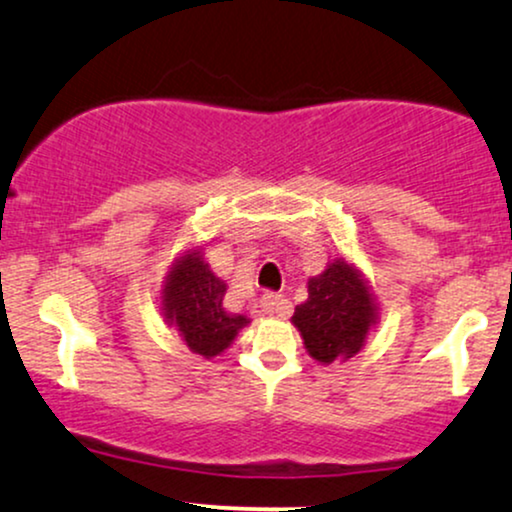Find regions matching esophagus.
<instances>
[{
    "label": "esophagus",
    "mask_w": 512,
    "mask_h": 512,
    "mask_svg": "<svg viewBox=\"0 0 512 512\" xmlns=\"http://www.w3.org/2000/svg\"><path fill=\"white\" fill-rule=\"evenodd\" d=\"M260 307L264 315H288L291 312V303L279 293H264Z\"/></svg>",
    "instance_id": "obj_1"
}]
</instances>
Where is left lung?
<instances>
[{
	"label": "left lung",
	"mask_w": 512,
	"mask_h": 512,
	"mask_svg": "<svg viewBox=\"0 0 512 512\" xmlns=\"http://www.w3.org/2000/svg\"><path fill=\"white\" fill-rule=\"evenodd\" d=\"M293 324L307 353L329 365L360 353L369 326L377 324V305L362 274L346 260H334L307 281V300L295 307Z\"/></svg>",
	"instance_id": "8db88e82"
}]
</instances>
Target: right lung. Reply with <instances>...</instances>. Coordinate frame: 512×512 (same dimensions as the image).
Segmentation results:
<instances>
[{"mask_svg": "<svg viewBox=\"0 0 512 512\" xmlns=\"http://www.w3.org/2000/svg\"><path fill=\"white\" fill-rule=\"evenodd\" d=\"M226 283L212 274L200 250L178 257L162 288L164 319L181 331L186 346L202 357L221 355L250 322L224 307Z\"/></svg>", "mask_w": 512, "mask_h": 512, "instance_id": "add662e5", "label": "right lung"}]
</instances>
